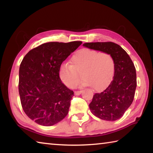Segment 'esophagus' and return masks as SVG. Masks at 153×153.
<instances>
[{
  "label": "esophagus",
  "instance_id": "1",
  "mask_svg": "<svg viewBox=\"0 0 153 153\" xmlns=\"http://www.w3.org/2000/svg\"><path fill=\"white\" fill-rule=\"evenodd\" d=\"M82 90H78V91H75L74 92V94H75V95H79L82 93Z\"/></svg>",
  "mask_w": 153,
  "mask_h": 153
}]
</instances>
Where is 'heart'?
I'll return each instance as SVG.
<instances>
[{"instance_id": "obj_1", "label": "heart", "mask_w": 153, "mask_h": 153, "mask_svg": "<svg viewBox=\"0 0 153 153\" xmlns=\"http://www.w3.org/2000/svg\"><path fill=\"white\" fill-rule=\"evenodd\" d=\"M115 70V59L110 53L83 48L72 56L71 64H61L59 75L61 82L71 88L77 86L82 75V86L100 91L110 84Z\"/></svg>"}]
</instances>
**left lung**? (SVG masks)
Segmentation results:
<instances>
[{
	"label": "left lung",
	"instance_id": "left-lung-1",
	"mask_svg": "<svg viewBox=\"0 0 153 153\" xmlns=\"http://www.w3.org/2000/svg\"><path fill=\"white\" fill-rule=\"evenodd\" d=\"M83 46L107 52L115 59L113 80L104 91L94 94L89 107L96 117L106 121L117 120L131 105L135 95L136 72L133 62L126 51L114 42H87Z\"/></svg>",
	"mask_w": 153,
	"mask_h": 153
}]
</instances>
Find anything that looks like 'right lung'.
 <instances>
[{
    "label": "right lung",
    "instance_id": "obj_1",
    "mask_svg": "<svg viewBox=\"0 0 153 153\" xmlns=\"http://www.w3.org/2000/svg\"><path fill=\"white\" fill-rule=\"evenodd\" d=\"M82 43H45L32 49L23 59L19 71L21 103L27 117L39 125H55L68 113L74 94L62 83L59 68Z\"/></svg>",
    "mask_w": 153,
    "mask_h": 153
}]
</instances>
